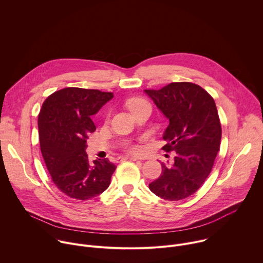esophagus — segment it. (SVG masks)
<instances>
[{
	"label": "esophagus",
	"instance_id": "obj_1",
	"mask_svg": "<svg viewBox=\"0 0 263 263\" xmlns=\"http://www.w3.org/2000/svg\"><path fill=\"white\" fill-rule=\"evenodd\" d=\"M120 161H126V160H130V161H137L139 160V158H136V157H121L119 158Z\"/></svg>",
	"mask_w": 263,
	"mask_h": 263
}]
</instances>
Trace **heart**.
I'll return each instance as SVG.
<instances>
[{
  "mask_svg": "<svg viewBox=\"0 0 263 263\" xmlns=\"http://www.w3.org/2000/svg\"><path fill=\"white\" fill-rule=\"evenodd\" d=\"M142 103H146V101H145L144 99H141V98H134V99H130L129 101H127V107L129 108V110H132L134 107H136L137 105H140ZM128 149L132 152L138 151V148L136 146H133V145H129Z\"/></svg>",
  "mask_w": 263,
  "mask_h": 263,
  "instance_id": "obj_1",
  "label": "heart"
}]
</instances>
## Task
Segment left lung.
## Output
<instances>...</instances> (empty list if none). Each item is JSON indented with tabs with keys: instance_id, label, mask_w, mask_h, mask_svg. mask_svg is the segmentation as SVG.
Segmentation results:
<instances>
[{
	"instance_id": "left-lung-1",
	"label": "left lung",
	"mask_w": 263,
	"mask_h": 263,
	"mask_svg": "<svg viewBox=\"0 0 263 263\" xmlns=\"http://www.w3.org/2000/svg\"><path fill=\"white\" fill-rule=\"evenodd\" d=\"M144 92L169 120L162 149L177 153L172 165L161 164V176L149 189L167 200L184 199L206 181L220 147L221 125L214 99L192 82H172Z\"/></svg>"
}]
</instances>
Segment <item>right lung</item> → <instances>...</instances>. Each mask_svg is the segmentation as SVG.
I'll use <instances>...</instances> for the list:
<instances>
[{
	"label": "right lung",
	"instance_id": "right-lung-1",
	"mask_svg": "<svg viewBox=\"0 0 263 263\" xmlns=\"http://www.w3.org/2000/svg\"><path fill=\"white\" fill-rule=\"evenodd\" d=\"M112 93L66 87L51 94L39 115L41 151L55 186L69 197L86 200L105 191L116 166L107 159L90 163L86 140L96 127L91 117Z\"/></svg>",
	"mask_w": 263,
	"mask_h": 263
}]
</instances>
